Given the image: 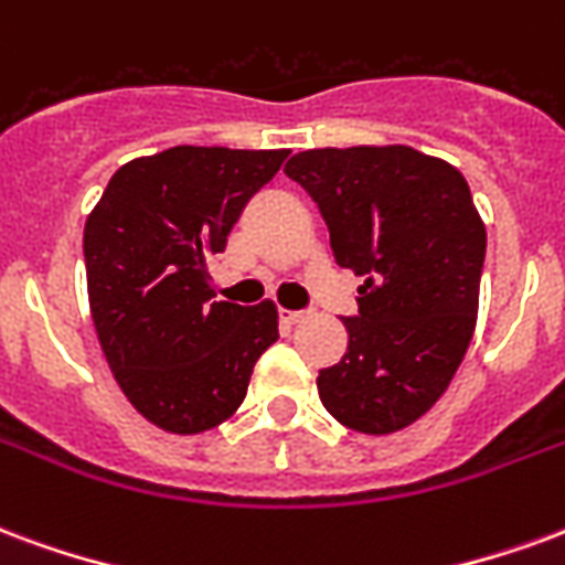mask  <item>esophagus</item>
Returning <instances> with one entry per match:
<instances>
[{"mask_svg":"<svg viewBox=\"0 0 565 565\" xmlns=\"http://www.w3.org/2000/svg\"><path fill=\"white\" fill-rule=\"evenodd\" d=\"M307 316H310L307 310H279V322H282V324H300V322H307Z\"/></svg>","mask_w":565,"mask_h":565,"instance_id":"34e87169","label":"esophagus"}]
</instances>
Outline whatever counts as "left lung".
<instances>
[{
	"mask_svg": "<svg viewBox=\"0 0 565 565\" xmlns=\"http://www.w3.org/2000/svg\"><path fill=\"white\" fill-rule=\"evenodd\" d=\"M337 265L364 277L349 349L319 370L324 409L358 434L418 422L467 355L488 234L463 174L413 147H324L291 156Z\"/></svg>",
	"mask_w": 565,
	"mask_h": 565,
	"instance_id": "8db88e82",
	"label": "left lung"
}]
</instances>
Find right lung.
Masks as SVG:
<instances>
[{
  "label": "right lung",
  "instance_id": "add662e5",
  "mask_svg": "<svg viewBox=\"0 0 565 565\" xmlns=\"http://www.w3.org/2000/svg\"><path fill=\"white\" fill-rule=\"evenodd\" d=\"M286 156L171 147L131 159L86 220V288L102 352L131 406L168 434L232 418L255 361L277 343V307L213 300L210 262Z\"/></svg>",
  "mask_w": 565,
  "mask_h": 565
}]
</instances>
